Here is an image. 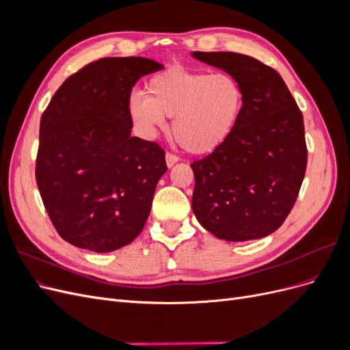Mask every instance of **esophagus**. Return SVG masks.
Returning a JSON list of instances; mask_svg holds the SVG:
<instances>
[{"instance_id":"34e87169","label":"esophagus","mask_w":350,"mask_h":350,"mask_svg":"<svg viewBox=\"0 0 350 350\" xmlns=\"http://www.w3.org/2000/svg\"><path fill=\"white\" fill-rule=\"evenodd\" d=\"M179 161V157L176 154H172V153H166V165L171 167L174 166L176 162Z\"/></svg>"}]
</instances>
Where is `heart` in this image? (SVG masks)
<instances>
[{
	"label": "heart",
	"mask_w": 350,
	"mask_h": 350,
	"mask_svg": "<svg viewBox=\"0 0 350 350\" xmlns=\"http://www.w3.org/2000/svg\"><path fill=\"white\" fill-rule=\"evenodd\" d=\"M243 107V92L229 72L196 71L181 66L156 72L146 93L130 99V113L142 129L153 134L174 116L172 134L184 150L206 154L234 133Z\"/></svg>",
	"instance_id": "1"
}]
</instances>
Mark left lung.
Masks as SVG:
<instances>
[{
  "label": "left lung",
  "instance_id": "obj_1",
  "mask_svg": "<svg viewBox=\"0 0 350 350\" xmlns=\"http://www.w3.org/2000/svg\"><path fill=\"white\" fill-rule=\"evenodd\" d=\"M193 57L234 76L243 92L228 140L191 163L193 211L220 239L250 241L279 229L298 198L308 150L302 112L280 74L235 52Z\"/></svg>",
  "mask_w": 350,
  "mask_h": 350
}]
</instances>
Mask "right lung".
I'll return each instance as SVG.
<instances>
[{"label": "right lung", "mask_w": 350, "mask_h": 350, "mask_svg": "<svg viewBox=\"0 0 350 350\" xmlns=\"http://www.w3.org/2000/svg\"><path fill=\"white\" fill-rule=\"evenodd\" d=\"M163 66L142 57L93 61L61 84L42 113L36 184L59 237L109 252L129 245L150 215L165 150L131 137L130 96Z\"/></svg>", "instance_id": "right-lung-1"}]
</instances>
